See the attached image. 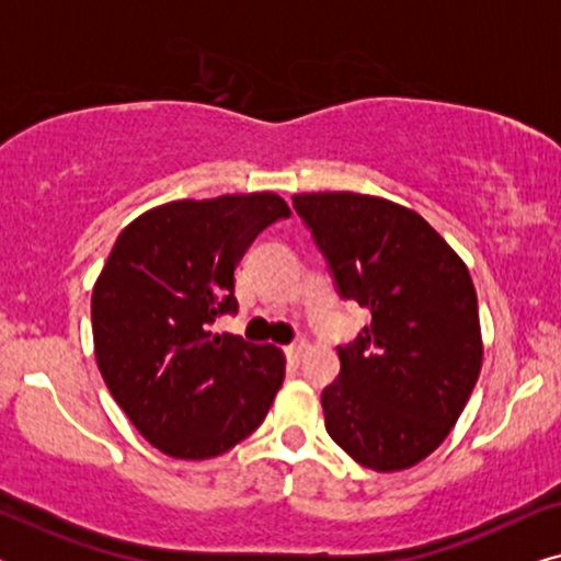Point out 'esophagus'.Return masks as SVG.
<instances>
[{
	"mask_svg": "<svg viewBox=\"0 0 561 561\" xmlns=\"http://www.w3.org/2000/svg\"><path fill=\"white\" fill-rule=\"evenodd\" d=\"M306 350H309V344H306L304 340H298V342H294V344H288L286 355H288V359H294V363H298V359H301V357L306 355Z\"/></svg>",
	"mask_w": 561,
	"mask_h": 561,
	"instance_id": "esophagus-1",
	"label": "esophagus"
}]
</instances>
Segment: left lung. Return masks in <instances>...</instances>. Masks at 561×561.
I'll list each match as a JSON object with an SVG mask.
<instances>
[{"mask_svg":"<svg viewBox=\"0 0 561 561\" xmlns=\"http://www.w3.org/2000/svg\"><path fill=\"white\" fill-rule=\"evenodd\" d=\"M342 298L370 311L321 393L332 439L375 472L409 470L447 439L482 367L470 271L442 234L401 204L324 191L296 194Z\"/></svg>","mask_w":561,"mask_h":561,"instance_id":"left-lung-1","label":"left lung"}]
</instances>
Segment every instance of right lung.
Listing matches in <instances>:
<instances>
[{"label": "right lung", "mask_w": 561, "mask_h": 561, "mask_svg": "<svg viewBox=\"0 0 561 561\" xmlns=\"http://www.w3.org/2000/svg\"><path fill=\"white\" fill-rule=\"evenodd\" d=\"M286 217L288 204L271 191L183 198L140 214L114 242L91 294L96 365L163 455H225L273 405L283 352L211 324L237 311L234 267L252 240Z\"/></svg>", "instance_id": "1"}]
</instances>
